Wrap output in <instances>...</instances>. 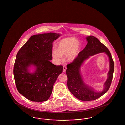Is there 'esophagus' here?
Instances as JSON below:
<instances>
[{"label":"esophagus","instance_id":"obj_1","mask_svg":"<svg viewBox=\"0 0 125 125\" xmlns=\"http://www.w3.org/2000/svg\"><path fill=\"white\" fill-rule=\"evenodd\" d=\"M66 69H67V68H66V66H65V65H64V66H63V72H65L66 70Z\"/></svg>","mask_w":125,"mask_h":125}]
</instances>
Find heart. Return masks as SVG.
<instances>
[{"mask_svg": "<svg viewBox=\"0 0 125 125\" xmlns=\"http://www.w3.org/2000/svg\"><path fill=\"white\" fill-rule=\"evenodd\" d=\"M79 42L74 38L63 39L59 42L56 52L54 51L52 56L57 61L61 60V56H66V60L72 61L75 59L79 53Z\"/></svg>", "mask_w": 125, "mask_h": 125, "instance_id": "heart-1", "label": "heart"}]
</instances>
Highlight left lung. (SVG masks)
<instances>
[{"label": "left lung", "instance_id": "8db88e82", "mask_svg": "<svg viewBox=\"0 0 125 125\" xmlns=\"http://www.w3.org/2000/svg\"><path fill=\"white\" fill-rule=\"evenodd\" d=\"M88 43L86 46L78 54L75 59L67 65L66 73L67 76V87L72 94L82 101L95 100L104 95L109 90L113 77L114 62L109 50L95 36L87 37ZM101 52H105L109 57L110 70L108 77L105 83V89L100 93L95 92L87 86L81 78L79 69L83 61L90 56Z\"/></svg>", "mask_w": 125, "mask_h": 125}]
</instances>
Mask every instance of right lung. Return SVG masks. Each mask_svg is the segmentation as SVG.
<instances>
[{"label": "right lung", "mask_w": 125, "mask_h": 125, "mask_svg": "<svg viewBox=\"0 0 125 125\" xmlns=\"http://www.w3.org/2000/svg\"><path fill=\"white\" fill-rule=\"evenodd\" d=\"M60 36L55 33L34 35L18 51L13 67L15 83L19 92L29 100L47 101L54 84L63 72V66L50 62L52 42ZM32 64L36 67L33 74L28 71Z\"/></svg>", "instance_id": "add662e5"}]
</instances>
